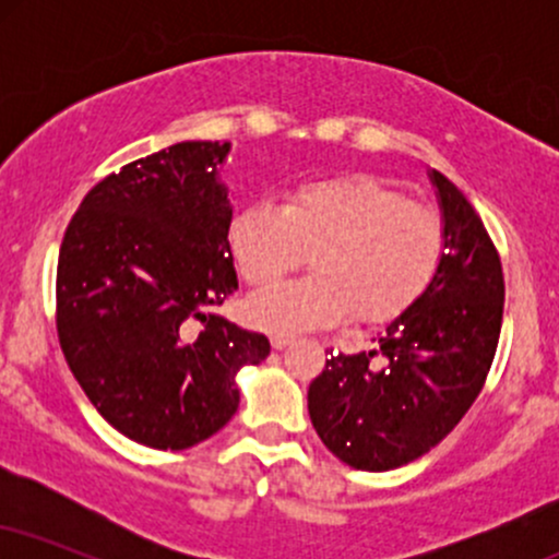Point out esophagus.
I'll return each instance as SVG.
<instances>
[{
	"mask_svg": "<svg viewBox=\"0 0 559 559\" xmlns=\"http://www.w3.org/2000/svg\"><path fill=\"white\" fill-rule=\"evenodd\" d=\"M294 342V336H288V333H281V331H275V333H271V344H273V349H286L288 344Z\"/></svg>",
	"mask_w": 559,
	"mask_h": 559,
	"instance_id": "esophagus-1",
	"label": "esophagus"
}]
</instances>
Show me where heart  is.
Segmentation results:
<instances>
[{"label": "heart", "instance_id": "heart-1", "mask_svg": "<svg viewBox=\"0 0 559 559\" xmlns=\"http://www.w3.org/2000/svg\"><path fill=\"white\" fill-rule=\"evenodd\" d=\"M444 247L439 217L373 176H325L288 189L284 207L254 202L236 215L230 249L241 278L266 286L311 252L312 276L262 288L247 318L267 331L402 316L431 284Z\"/></svg>", "mask_w": 559, "mask_h": 559}]
</instances>
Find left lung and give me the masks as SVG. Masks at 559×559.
I'll return each instance as SVG.
<instances>
[{
    "instance_id": "obj_1",
    "label": "left lung",
    "mask_w": 559,
    "mask_h": 559,
    "mask_svg": "<svg viewBox=\"0 0 559 559\" xmlns=\"http://www.w3.org/2000/svg\"><path fill=\"white\" fill-rule=\"evenodd\" d=\"M444 254L431 284L376 349L331 355L307 409L325 447L357 471H394L439 444L484 389L504 310L502 260L467 197L431 173Z\"/></svg>"
}]
</instances>
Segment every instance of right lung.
Segmentation results:
<instances>
[{
    "mask_svg": "<svg viewBox=\"0 0 559 559\" xmlns=\"http://www.w3.org/2000/svg\"><path fill=\"white\" fill-rule=\"evenodd\" d=\"M230 144L181 141L102 178L57 260V336L99 415L152 449H189L239 407L236 373L271 355L258 331L207 312L239 288Z\"/></svg>",
    "mask_w": 559,
    "mask_h": 559,
    "instance_id": "1",
    "label": "right lung"
}]
</instances>
